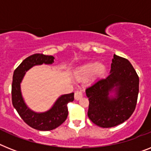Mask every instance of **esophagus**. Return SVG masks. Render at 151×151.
Listing matches in <instances>:
<instances>
[{
    "mask_svg": "<svg viewBox=\"0 0 151 151\" xmlns=\"http://www.w3.org/2000/svg\"><path fill=\"white\" fill-rule=\"evenodd\" d=\"M82 97H83V93L81 91H76L75 93V99H76V100L80 99Z\"/></svg>",
    "mask_w": 151,
    "mask_h": 151,
    "instance_id": "1",
    "label": "esophagus"
}]
</instances>
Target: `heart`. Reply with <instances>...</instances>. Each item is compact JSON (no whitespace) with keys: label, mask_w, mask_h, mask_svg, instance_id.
Wrapping results in <instances>:
<instances>
[{"label":"heart","mask_w":151,"mask_h":151,"mask_svg":"<svg viewBox=\"0 0 151 151\" xmlns=\"http://www.w3.org/2000/svg\"><path fill=\"white\" fill-rule=\"evenodd\" d=\"M106 72L105 65L103 63L96 62H91L81 67L77 73V77L78 79L85 80L93 76V78H96L101 77Z\"/></svg>","instance_id":"1"}]
</instances>
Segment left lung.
I'll list each match as a JSON object with an SVG mask.
<instances>
[{
    "label": "left lung",
    "instance_id": "8db88e82",
    "mask_svg": "<svg viewBox=\"0 0 151 151\" xmlns=\"http://www.w3.org/2000/svg\"><path fill=\"white\" fill-rule=\"evenodd\" d=\"M114 91L115 97H110ZM139 93V76L131 63L113 55L111 70L86 89L89 98L88 116L100 127H116L127 120L135 110Z\"/></svg>",
    "mask_w": 151,
    "mask_h": 151
}]
</instances>
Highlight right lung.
I'll use <instances>...</instances> for the list:
<instances>
[{"label": "right lung", "mask_w": 151, "mask_h": 151, "mask_svg": "<svg viewBox=\"0 0 151 151\" xmlns=\"http://www.w3.org/2000/svg\"><path fill=\"white\" fill-rule=\"evenodd\" d=\"M54 57L44 54H34L26 58L17 66L13 75L11 86L12 103L19 116L28 126L38 130H52L64 123L68 116L67 104L74 100V93L62 95L48 111L37 113L32 111L24 102L20 83L25 73L36 65L52 64Z\"/></svg>", "instance_id": "right-lung-1"}]
</instances>
